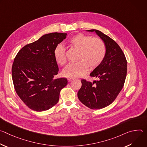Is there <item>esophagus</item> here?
<instances>
[{
  "label": "esophagus",
  "instance_id": "34e87169",
  "mask_svg": "<svg viewBox=\"0 0 147 147\" xmlns=\"http://www.w3.org/2000/svg\"><path fill=\"white\" fill-rule=\"evenodd\" d=\"M67 80H68V81H69V82H70V81H71L74 80V78H68Z\"/></svg>",
  "mask_w": 147,
  "mask_h": 147
}]
</instances>
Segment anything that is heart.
I'll use <instances>...</instances> for the list:
<instances>
[{
	"mask_svg": "<svg viewBox=\"0 0 147 147\" xmlns=\"http://www.w3.org/2000/svg\"><path fill=\"white\" fill-rule=\"evenodd\" d=\"M71 47L78 50L77 60L75 63H70L63 71L66 77L76 78L83 76L87 73L89 67L91 69L98 67L105 59L107 48L104 42L99 38L83 34H78L69 40ZM55 57L61 66L67 62L66 49L62 45H58L54 51Z\"/></svg>",
	"mask_w": 147,
	"mask_h": 147,
	"instance_id": "1",
	"label": "heart"
}]
</instances>
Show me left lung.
Wrapping results in <instances>:
<instances>
[{"mask_svg":"<svg viewBox=\"0 0 147 147\" xmlns=\"http://www.w3.org/2000/svg\"><path fill=\"white\" fill-rule=\"evenodd\" d=\"M95 32L104 42L106 56L102 63L90 74L98 80L93 82L81 80L82 86L77 95L84 105L91 109H100L111 104L122 90L127 74V60L116 42L97 30Z\"/></svg>","mask_w":147,"mask_h":147,"instance_id":"1","label":"left lung"}]
</instances>
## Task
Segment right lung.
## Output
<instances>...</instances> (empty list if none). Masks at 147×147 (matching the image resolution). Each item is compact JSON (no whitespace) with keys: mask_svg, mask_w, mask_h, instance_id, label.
<instances>
[{"mask_svg":"<svg viewBox=\"0 0 147 147\" xmlns=\"http://www.w3.org/2000/svg\"><path fill=\"white\" fill-rule=\"evenodd\" d=\"M66 35L59 32L45 34L24 46L14 58L11 69L14 89L33 111H45L55 106L61 90L67 84L65 78H54L59 71L54 51Z\"/></svg>","mask_w":147,"mask_h":147,"instance_id":"1","label":"right lung"}]
</instances>
